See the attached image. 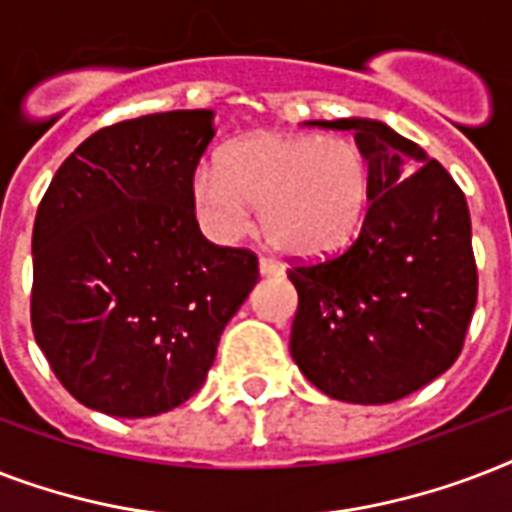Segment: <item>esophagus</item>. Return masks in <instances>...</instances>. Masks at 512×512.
Wrapping results in <instances>:
<instances>
[{
  "label": "esophagus",
  "mask_w": 512,
  "mask_h": 512,
  "mask_svg": "<svg viewBox=\"0 0 512 512\" xmlns=\"http://www.w3.org/2000/svg\"><path fill=\"white\" fill-rule=\"evenodd\" d=\"M260 273H263V276H279L281 271H284V268H281L279 263H276V260H271V257H260Z\"/></svg>",
  "instance_id": "34e87169"
}]
</instances>
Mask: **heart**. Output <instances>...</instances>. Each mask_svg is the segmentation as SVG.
<instances>
[{
  "mask_svg": "<svg viewBox=\"0 0 512 512\" xmlns=\"http://www.w3.org/2000/svg\"><path fill=\"white\" fill-rule=\"evenodd\" d=\"M201 225L217 241L244 236L260 204L265 239L292 257H324L350 241L372 196L369 156L353 138L257 132L233 143L220 167L193 172Z\"/></svg>",
  "mask_w": 512,
  "mask_h": 512,
  "instance_id": "1",
  "label": "heart"
}]
</instances>
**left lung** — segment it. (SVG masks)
Returning <instances> with one entry per match:
<instances>
[{
	"label": "left lung",
	"instance_id": "left-lung-1",
	"mask_svg": "<svg viewBox=\"0 0 512 512\" xmlns=\"http://www.w3.org/2000/svg\"><path fill=\"white\" fill-rule=\"evenodd\" d=\"M369 156L372 196L345 252L295 265L289 350L300 372L348 404H390L457 361L478 297L465 193L377 119H335Z\"/></svg>",
	"mask_w": 512,
	"mask_h": 512
}]
</instances>
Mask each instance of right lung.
<instances>
[{
    "label": "right lung",
    "mask_w": 512,
    "mask_h": 512,
    "mask_svg": "<svg viewBox=\"0 0 512 512\" xmlns=\"http://www.w3.org/2000/svg\"><path fill=\"white\" fill-rule=\"evenodd\" d=\"M212 119L196 108L103 127L36 209V345L95 412L135 420L188 401L260 279L255 252L217 247L196 223L191 177Z\"/></svg>",
    "instance_id": "right-lung-1"
}]
</instances>
